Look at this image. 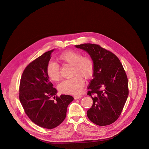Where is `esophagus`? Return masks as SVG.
I'll list each match as a JSON object with an SVG mask.
<instances>
[{
    "label": "esophagus",
    "mask_w": 149,
    "mask_h": 149,
    "mask_svg": "<svg viewBox=\"0 0 149 149\" xmlns=\"http://www.w3.org/2000/svg\"><path fill=\"white\" fill-rule=\"evenodd\" d=\"M81 97V95H75V96L74 97V99H79V98H80Z\"/></svg>",
    "instance_id": "34e87169"
}]
</instances>
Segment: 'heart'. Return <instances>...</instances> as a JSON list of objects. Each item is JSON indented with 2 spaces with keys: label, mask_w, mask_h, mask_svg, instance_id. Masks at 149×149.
<instances>
[{
  "label": "heart",
  "mask_w": 149,
  "mask_h": 149,
  "mask_svg": "<svg viewBox=\"0 0 149 149\" xmlns=\"http://www.w3.org/2000/svg\"><path fill=\"white\" fill-rule=\"evenodd\" d=\"M58 60L61 64L72 66V75L70 79L63 81L58 86L59 91L67 94L78 95L80 94L84 86L83 77L85 79L92 78L94 71V63L89 56H83L75 50H68L61 53ZM48 77L52 81H58L61 78L60 66L55 62H50L46 67Z\"/></svg>",
  "instance_id": "heart-1"
}]
</instances>
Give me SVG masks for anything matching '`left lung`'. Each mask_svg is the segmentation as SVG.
<instances>
[{"label": "left lung", "mask_w": 149, "mask_h": 149, "mask_svg": "<svg viewBox=\"0 0 149 149\" xmlns=\"http://www.w3.org/2000/svg\"><path fill=\"white\" fill-rule=\"evenodd\" d=\"M75 47L86 51L94 63L87 93L93 105L87 116L97 125H111L120 117L128 95L127 77L122 64L112 52L99 45L83 43Z\"/></svg>", "instance_id": "left-lung-1"}]
</instances>
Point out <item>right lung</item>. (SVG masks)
Returning <instances> with one entry per match:
<instances>
[{"instance_id":"right-lung-1","label":"right lung","mask_w":149,"mask_h":149,"mask_svg":"<svg viewBox=\"0 0 149 149\" xmlns=\"http://www.w3.org/2000/svg\"><path fill=\"white\" fill-rule=\"evenodd\" d=\"M44 53L27 66L22 75L19 98L29 118L41 127L52 129L64 121L68 105L74 98L56 95L57 90L49 80L46 67L51 53Z\"/></svg>"}]
</instances>
